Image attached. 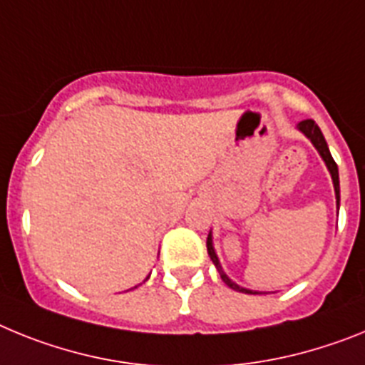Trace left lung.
Instances as JSON below:
<instances>
[{
    "label": "left lung",
    "instance_id": "left-lung-1",
    "mask_svg": "<svg viewBox=\"0 0 365 365\" xmlns=\"http://www.w3.org/2000/svg\"><path fill=\"white\" fill-rule=\"evenodd\" d=\"M297 128L303 132V134L307 135V138L312 141V145H314L316 148H318L319 156L323 158V161H325V165H327L329 173H331L332 176V183H334V192H336V202H338V205H340V178H338V165H336V161L332 160L331 152H329V147H327V141H325V138H323L322 130H319V126L316 125L312 119H305V121H301L299 125H297ZM207 253L209 257H211V261L215 262V266H217L218 274H220L222 281L227 284L230 288H233V290H237V292H244V294H259V292H253V290H248V288H242L239 287V284H235L233 281H231L230 277H227L224 272H222V266L220 262H218V257L217 253H215V248H213V240H211V235L207 237Z\"/></svg>",
    "mask_w": 365,
    "mask_h": 365
}]
</instances>
